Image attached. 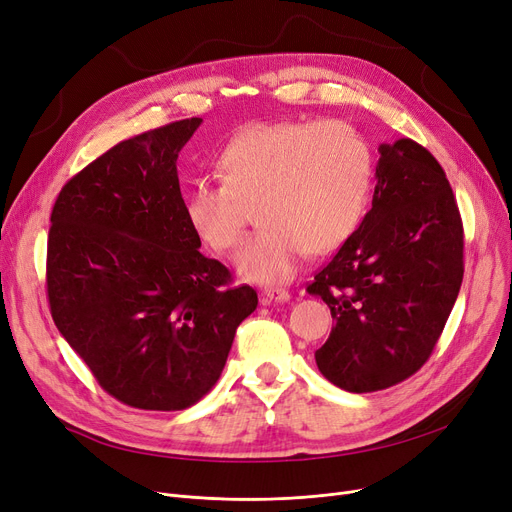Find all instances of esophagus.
<instances>
[{
	"mask_svg": "<svg viewBox=\"0 0 512 512\" xmlns=\"http://www.w3.org/2000/svg\"><path fill=\"white\" fill-rule=\"evenodd\" d=\"M286 301H290V292H288L286 288L272 286V288H265V290H263V303H265V305L286 303Z\"/></svg>",
	"mask_w": 512,
	"mask_h": 512,
	"instance_id": "34e87169",
	"label": "esophagus"
}]
</instances>
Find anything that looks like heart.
Returning a JSON list of instances; mask_svg holds the SVG:
<instances>
[{"mask_svg": "<svg viewBox=\"0 0 512 512\" xmlns=\"http://www.w3.org/2000/svg\"><path fill=\"white\" fill-rule=\"evenodd\" d=\"M222 178H199L184 199L188 226L213 251L234 249L259 201L261 228L236 255L247 280H290L313 253H330L361 224L373 186L369 141L342 120L259 122L224 147Z\"/></svg>", "mask_w": 512, "mask_h": 512, "instance_id": "obj_1", "label": "heart"}]
</instances>
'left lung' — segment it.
Wrapping results in <instances>:
<instances>
[{
    "label": "left lung",
    "mask_w": 512,
    "mask_h": 512,
    "mask_svg": "<svg viewBox=\"0 0 512 512\" xmlns=\"http://www.w3.org/2000/svg\"><path fill=\"white\" fill-rule=\"evenodd\" d=\"M371 209L307 286L336 326L315 351L324 378L378 392L417 373L463 282L465 234L438 159L413 139L380 145Z\"/></svg>",
    "instance_id": "left-lung-1"
}]
</instances>
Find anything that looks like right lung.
<instances>
[{
	"label": "right lung",
	"instance_id": "obj_1",
	"mask_svg": "<svg viewBox=\"0 0 512 512\" xmlns=\"http://www.w3.org/2000/svg\"><path fill=\"white\" fill-rule=\"evenodd\" d=\"M201 118L114 145L74 174L51 209V317L97 384L143 411L193 407L220 380L249 284L201 255L176 172Z\"/></svg>",
	"mask_w": 512,
	"mask_h": 512
}]
</instances>
